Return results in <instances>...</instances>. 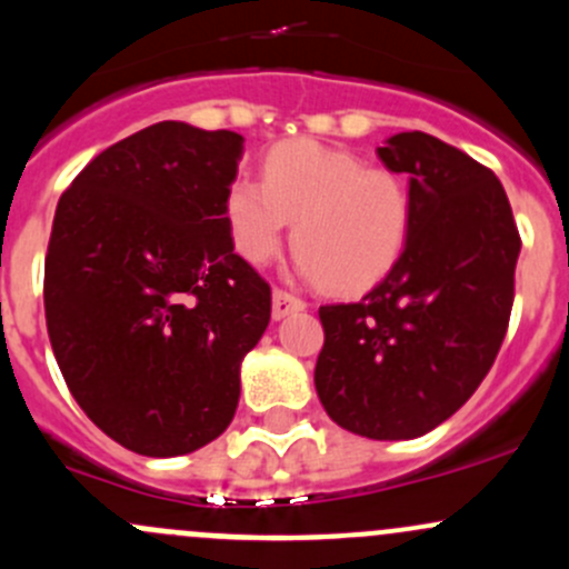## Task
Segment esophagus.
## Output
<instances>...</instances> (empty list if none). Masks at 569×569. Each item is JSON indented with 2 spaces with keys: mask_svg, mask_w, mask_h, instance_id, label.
<instances>
[{
  "mask_svg": "<svg viewBox=\"0 0 569 569\" xmlns=\"http://www.w3.org/2000/svg\"><path fill=\"white\" fill-rule=\"evenodd\" d=\"M297 311H306V302H302L300 297L289 295V291L283 289L272 291V319H286L289 313Z\"/></svg>",
  "mask_w": 569,
  "mask_h": 569,
  "instance_id": "34e87169",
  "label": "esophagus"
}]
</instances>
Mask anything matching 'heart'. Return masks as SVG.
<instances>
[{
    "instance_id": "heart-1",
    "label": "heart",
    "mask_w": 569,
    "mask_h": 569,
    "mask_svg": "<svg viewBox=\"0 0 569 569\" xmlns=\"http://www.w3.org/2000/svg\"><path fill=\"white\" fill-rule=\"evenodd\" d=\"M226 209L233 244L256 267L283 248L295 222L300 272L341 295L380 283L412 228V200L399 176L317 140L274 146L263 181L239 176Z\"/></svg>"
}]
</instances>
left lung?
I'll return each instance as SVG.
<instances>
[{
  "label": "left lung",
  "mask_w": 569,
  "mask_h": 569,
  "mask_svg": "<svg viewBox=\"0 0 569 569\" xmlns=\"http://www.w3.org/2000/svg\"><path fill=\"white\" fill-rule=\"evenodd\" d=\"M410 176L412 228L360 302L321 306L313 382L338 427L410 440L455 416L490 371L515 300L520 233L492 170L423 131L377 148Z\"/></svg>",
  "instance_id": "8db88e82"
}]
</instances>
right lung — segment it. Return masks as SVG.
I'll return each mask as SVG.
<instances>
[{"label": "right lung", "mask_w": 569, "mask_h": 569, "mask_svg": "<svg viewBox=\"0 0 569 569\" xmlns=\"http://www.w3.org/2000/svg\"><path fill=\"white\" fill-rule=\"evenodd\" d=\"M244 137L162 120L62 192L46 252L49 341L68 391L114 443L178 457L220 438L272 313L233 252L228 189Z\"/></svg>", "instance_id": "obj_1"}]
</instances>
